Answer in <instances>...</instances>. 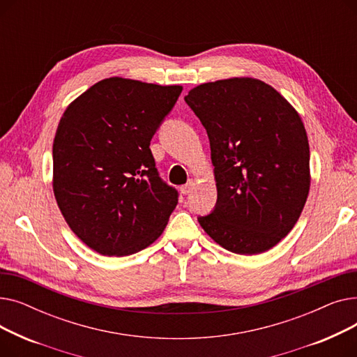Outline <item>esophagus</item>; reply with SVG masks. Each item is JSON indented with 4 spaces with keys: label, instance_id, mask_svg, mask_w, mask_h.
Returning <instances> with one entry per match:
<instances>
[{
    "label": "esophagus",
    "instance_id": "1",
    "mask_svg": "<svg viewBox=\"0 0 357 357\" xmlns=\"http://www.w3.org/2000/svg\"><path fill=\"white\" fill-rule=\"evenodd\" d=\"M194 188H195V181H192V179H191V181L186 182L183 186H181V192L186 195V194H190Z\"/></svg>",
    "mask_w": 357,
    "mask_h": 357
}]
</instances>
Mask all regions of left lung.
Here are the masks:
<instances>
[{"label":"left lung","mask_w":357,"mask_h":357,"mask_svg":"<svg viewBox=\"0 0 357 357\" xmlns=\"http://www.w3.org/2000/svg\"><path fill=\"white\" fill-rule=\"evenodd\" d=\"M207 130L217 204L198 222L221 248L264 253L296 224L308 198L310 144L298 111L249 77L192 88L185 97Z\"/></svg>","instance_id":"obj_1"}]
</instances>
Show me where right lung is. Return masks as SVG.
<instances>
[{"instance_id": "right-lung-1", "label": "right lung", "mask_w": 357, "mask_h": 357, "mask_svg": "<svg viewBox=\"0 0 357 357\" xmlns=\"http://www.w3.org/2000/svg\"><path fill=\"white\" fill-rule=\"evenodd\" d=\"M181 92L112 77L65 109L53 140V194L89 249L128 256L163 233L178 192L159 178L149 146Z\"/></svg>"}]
</instances>
